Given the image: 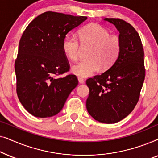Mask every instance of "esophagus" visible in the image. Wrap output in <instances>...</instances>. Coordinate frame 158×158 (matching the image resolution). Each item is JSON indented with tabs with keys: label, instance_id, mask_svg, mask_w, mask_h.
Returning <instances> with one entry per match:
<instances>
[{
	"label": "esophagus",
	"instance_id": "obj_1",
	"mask_svg": "<svg viewBox=\"0 0 158 158\" xmlns=\"http://www.w3.org/2000/svg\"><path fill=\"white\" fill-rule=\"evenodd\" d=\"M78 81L80 83H85V81H84L83 78H82V77H78Z\"/></svg>",
	"mask_w": 158,
	"mask_h": 158
}]
</instances>
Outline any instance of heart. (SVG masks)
<instances>
[{
    "label": "heart",
    "instance_id": "obj_1",
    "mask_svg": "<svg viewBox=\"0 0 158 158\" xmlns=\"http://www.w3.org/2000/svg\"><path fill=\"white\" fill-rule=\"evenodd\" d=\"M78 39L73 34H67L62 41L64 55L72 61H76L82 45H90L88 60L77 62L72 67V73L80 77L91 76L101 68L108 70L118 59L121 49L118 36L110 35L106 28L96 23L85 26L78 31Z\"/></svg>",
    "mask_w": 158,
    "mask_h": 158
}]
</instances>
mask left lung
Here are the masks:
<instances>
[{"label": "left lung", "mask_w": 158, "mask_h": 158, "mask_svg": "<svg viewBox=\"0 0 158 158\" xmlns=\"http://www.w3.org/2000/svg\"><path fill=\"white\" fill-rule=\"evenodd\" d=\"M104 20L119 31L120 53L106 72L86 81L89 88L86 108L98 122L114 124L128 116L139 101L145 77L144 49L139 34L130 23L120 19Z\"/></svg>", "instance_id": "left-lung-1"}]
</instances>
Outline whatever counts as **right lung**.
I'll use <instances>...</instances> for the list:
<instances>
[{"label": "right lung", "instance_id": "right-lung-1", "mask_svg": "<svg viewBox=\"0 0 158 158\" xmlns=\"http://www.w3.org/2000/svg\"><path fill=\"white\" fill-rule=\"evenodd\" d=\"M86 19L47 11L36 17L23 31L15 61L16 93L31 115L46 118L57 114L78 84L75 75L57 76L70 70L62 50L63 39Z\"/></svg>", "mask_w": 158, "mask_h": 158}]
</instances>
